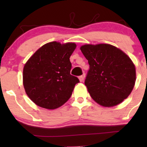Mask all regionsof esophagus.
<instances>
[{"instance_id": "1", "label": "esophagus", "mask_w": 147, "mask_h": 147, "mask_svg": "<svg viewBox=\"0 0 147 147\" xmlns=\"http://www.w3.org/2000/svg\"><path fill=\"white\" fill-rule=\"evenodd\" d=\"M84 77H85V76H84V75H82V76H79V81H80L81 82H83V81L84 80Z\"/></svg>"}]
</instances>
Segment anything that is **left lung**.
<instances>
[{"mask_svg": "<svg viewBox=\"0 0 147 147\" xmlns=\"http://www.w3.org/2000/svg\"><path fill=\"white\" fill-rule=\"evenodd\" d=\"M80 50L90 65L85 85L92 99L104 107H112L127 98L136 80L130 57L106 43L83 45Z\"/></svg>", "mask_w": 147, "mask_h": 147, "instance_id": "left-lung-1", "label": "left lung"}]
</instances>
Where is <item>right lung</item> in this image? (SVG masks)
<instances>
[{
	"instance_id": "add662e5",
	"label": "right lung",
	"mask_w": 147,
	"mask_h": 147,
	"mask_svg": "<svg viewBox=\"0 0 147 147\" xmlns=\"http://www.w3.org/2000/svg\"><path fill=\"white\" fill-rule=\"evenodd\" d=\"M75 43L52 41L38 48L23 68V84L32 102L43 109H56L71 96L77 77L70 75V57Z\"/></svg>"
}]
</instances>
